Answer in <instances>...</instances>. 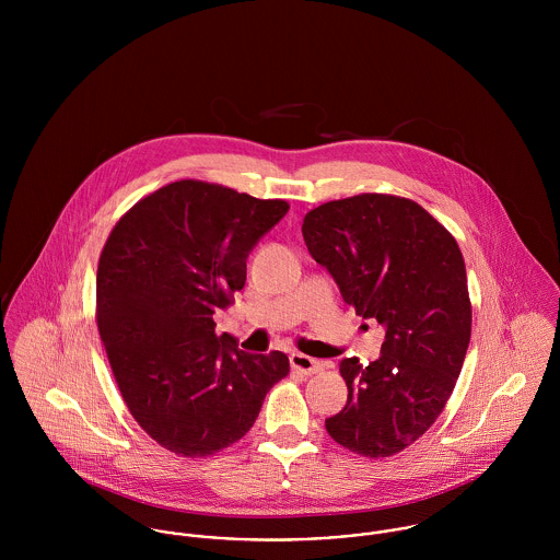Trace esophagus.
Wrapping results in <instances>:
<instances>
[{"label": "esophagus", "mask_w": 560, "mask_h": 560, "mask_svg": "<svg viewBox=\"0 0 560 560\" xmlns=\"http://www.w3.org/2000/svg\"><path fill=\"white\" fill-rule=\"evenodd\" d=\"M291 369L295 373H302V375H315L323 369L319 360L311 358V355H304V353H291Z\"/></svg>", "instance_id": "obj_1"}]
</instances>
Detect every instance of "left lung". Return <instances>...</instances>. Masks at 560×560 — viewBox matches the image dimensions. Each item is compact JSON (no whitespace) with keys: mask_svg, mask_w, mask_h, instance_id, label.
Returning <instances> with one entry per match:
<instances>
[{"mask_svg":"<svg viewBox=\"0 0 560 560\" xmlns=\"http://www.w3.org/2000/svg\"><path fill=\"white\" fill-rule=\"evenodd\" d=\"M302 235L342 300L386 325L380 360H340L347 405L325 420L342 448L393 457L444 411L462 373L472 304L462 249L418 202L358 194L308 211Z\"/></svg>","mask_w":560,"mask_h":560,"instance_id":"obj_1","label":"left lung"}]
</instances>
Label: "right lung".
Here are the masks:
<instances>
[{"label":"right lung","mask_w":560,"mask_h":560,"mask_svg":"<svg viewBox=\"0 0 560 560\" xmlns=\"http://www.w3.org/2000/svg\"><path fill=\"white\" fill-rule=\"evenodd\" d=\"M289 211L218 183L174 180L112 229L96 269V325L136 422L165 451L205 459L252 429L289 375L282 351H241L213 315L245 284V258Z\"/></svg>","instance_id":"1"}]
</instances>
